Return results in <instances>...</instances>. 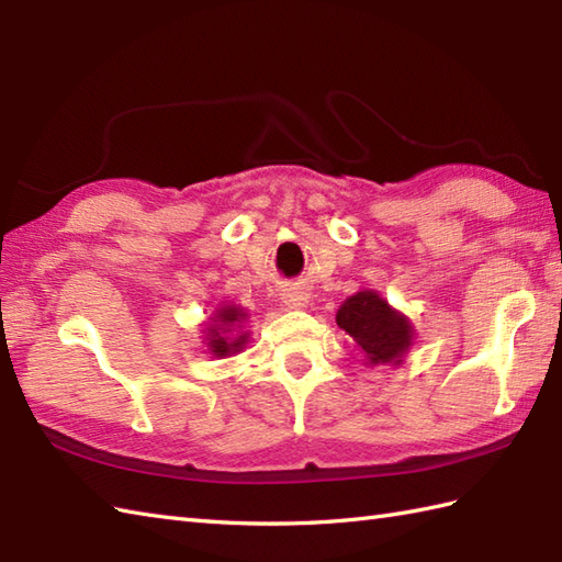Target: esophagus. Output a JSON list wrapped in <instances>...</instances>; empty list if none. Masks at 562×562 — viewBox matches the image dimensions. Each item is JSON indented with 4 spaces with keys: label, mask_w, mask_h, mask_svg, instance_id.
I'll return each instance as SVG.
<instances>
[{
    "label": "esophagus",
    "mask_w": 562,
    "mask_h": 562,
    "mask_svg": "<svg viewBox=\"0 0 562 562\" xmlns=\"http://www.w3.org/2000/svg\"><path fill=\"white\" fill-rule=\"evenodd\" d=\"M306 300H308V296L304 292H300V290H288V292L282 294L284 306H290V308H304Z\"/></svg>",
    "instance_id": "34e87169"
}]
</instances>
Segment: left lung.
I'll list each match as a JSON object with an SVG mask.
<instances>
[{"instance_id":"left-lung-1","label":"left lung","mask_w":562,"mask_h":562,"mask_svg":"<svg viewBox=\"0 0 562 562\" xmlns=\"http://www.w3.org/2000/svg\"><path fill=\"white\" fill-rule=\"evenodd\" d=\"M336 324L364 352L367 364H398L413 345L411 321L372 290L348 296L338 308Z\"/></svg>"}]
</instances>
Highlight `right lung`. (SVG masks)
<instances>
[{
	"mask_svg": "<svg viewBox=\"0 0 562 562\" xmlns=\"http://www.w3.org/2000/svg\"><path fill=\"white\" fill-rule=\"evenodd\" d=\"M246 318V312L241 306H222L214 314V324H210L205 328V340H207V350L214 357H229L244 350V345L248 342V333H241V328Z\"/></svg>",
	"mask_w": 562,
	"mask_h": 562,
	"instance_id": "add662e5",
	"label": "right lung"
}]
</instances>
